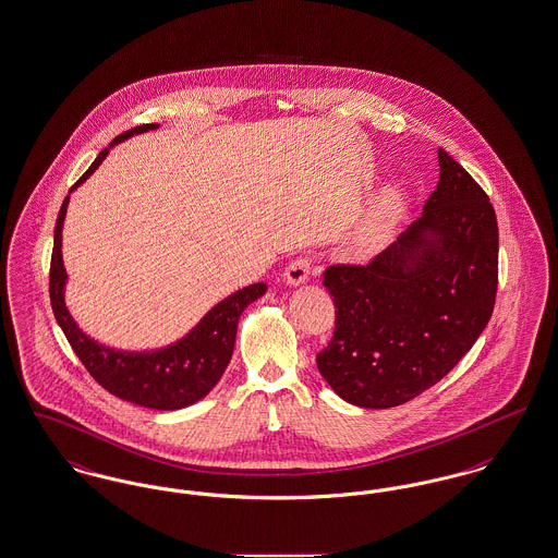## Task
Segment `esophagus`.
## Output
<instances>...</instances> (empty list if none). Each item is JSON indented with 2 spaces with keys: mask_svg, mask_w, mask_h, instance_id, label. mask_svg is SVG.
Returning <instances> with one entry per match:
<instances>
[{
  "mask_svg": "<svg viewBox=\"0 0 558 558\" xmlns=\"http://www.w3.org/2000/svg\"><path fill=\"white\" fill-rule=\"evenodd\" d=\"M310 271H312V259L310 257H299V259L292 262L291 266L287 267L284 280H287L289 287H299L310 278Z\"/></svg>",
  "mask_w": 558,
  "mask_h": 558,
  "instance_id": "1",
  "label": "esophagus"
}]
</instances>
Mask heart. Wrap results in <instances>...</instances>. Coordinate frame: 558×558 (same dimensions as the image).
<instances>
[{
    "mask_svg": "<svg viewBox=\"0 0 558 558\" xmlns=\"http://www.w3.org/2000/svg\"><path fill=\"white\" fill-rule=\"evenodd\" d=\"M401 217V198L398 192H385L376 205L372 207L371 213L364 217L360 230H357V244L360 246H371L378 240L385 239L396 226Z\"/></svg>",
    "mask_w": 558,
    "mask_h": 558,
    "instance_id": "b5f03b06",
    "label": "heart"
}]
</instances>
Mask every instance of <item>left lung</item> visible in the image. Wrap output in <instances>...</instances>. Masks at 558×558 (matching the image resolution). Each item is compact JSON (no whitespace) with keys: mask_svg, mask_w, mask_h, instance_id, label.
I'll list each match as a JSON object with an SVG mask.
<instances>
[{"mask_svg":"<svg viewBox=\"0 0 558 558\" xmlns=\"http://www.w3.org/2000/svg\"><path fill=\"white\" fill-rule=\"evenodd\" d=\"M423 215L368 266H332L337 322L316 362L353 405L383 410L439 383L475 345L498 291V221L477 182L439 148Z\"/></svg>","mask_w":558,"mask_h":558,"instance_id":"8db88e82","label":"left lung"}]
</instances>
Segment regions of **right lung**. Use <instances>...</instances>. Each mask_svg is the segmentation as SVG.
I'll return each instance as SVG.
<instances>
[{
	"mask_svg": "<svg viewBox=\"0 0 558 558\" xmlns=\"http://www.w3.org/2000/svg\"><path fill=\"white\" fill-rule=\"evenodd\" d=\"M153 130H159V123L140 125L117 135L110 146L81 175L80 182L71 187V192L77 190L100 167L112 146L130 140L133 135ZM69 198L71 196L64 198L53 228L50 301L56 322L69 339L73 351L77 353L81 364L108 393L132 401L135 405H144L150 410H180L201 401L219 383L221 374L228 368L234 351L240 316L244 307L266 294V282L248 284L232 292L211 307L190 332L171 345L148 351H128L102 345L100 341L92 339L81 330L64 301L69 276L62 262V226Z\"/></svg>",
	"mask_w": 558,
	"mask_h": 558,
	"instance_id": "obj_1",
	"label": "right lung"
}]
</instances>
